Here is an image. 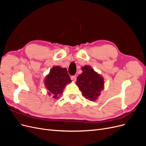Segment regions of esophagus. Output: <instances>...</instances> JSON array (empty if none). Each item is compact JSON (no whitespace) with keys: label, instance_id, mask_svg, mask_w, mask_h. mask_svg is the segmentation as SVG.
I'll return each mask as SVG.
<instances>
[{"label":"esophagus","instance_id":"obj_1","mask_svg":"<svg viewBox=\"0 0 146 146\" xmlns=\"http://www.w3.org/2000/svg\"><path fill=\"white\" fill-rule=\"evenodd\" d=\"M70 78H71V80L73 82H76V79H77V76H72L70 77Z\"/></svg>","mask_w":146,"mask_h":146}]
</instances>
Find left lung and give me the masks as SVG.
I'll list each match as a JSON object with an SVG mask.
<instances>
[{
    "mask_svg": "<svg viewBox=\"0 0 146 146\" xmlns=\"http://www.w3.org/2000/svg\"><path fill=\"white\" fill-rule=\"evenodd\" d=\"M83 72L77 77L76 84L83 96L90 100H95L104 89V79L90 66L82 68Z\"/></svg>",
    "mask_w": 146,
    "mask_h": 146,
    "instance_id": "left-lung-1",
    "label": "left lung"
}]
</instances>
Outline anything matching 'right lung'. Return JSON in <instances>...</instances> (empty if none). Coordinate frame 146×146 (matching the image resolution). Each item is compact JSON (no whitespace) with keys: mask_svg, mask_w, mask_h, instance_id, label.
Here are the masks:
<instances>
[{"mask_svg":"<svg viewBox=\"0 0 146 146\" xmlns=\"http://www.w3.org/2000/svg\"><path fill=\"white\" fill-rule=\"evenodd\" d=\"M70 82L67 69L60 66H55L46 77L45 85L49 91L48 94L54 95V98L55 99L58 94H62L65 86Z\"/></svg>","mask_w":146,"mask_h":146,"instance_id":"right-lung-1","label":"right lung"}]
</instances>
